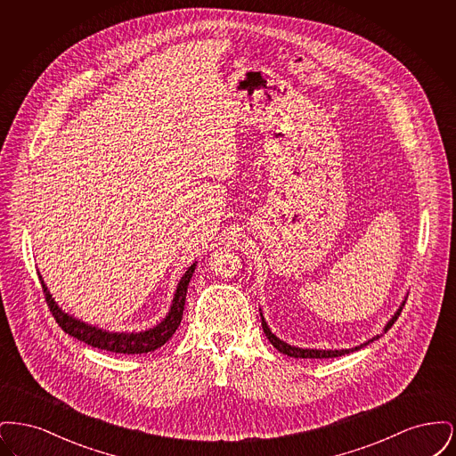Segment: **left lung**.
I'll return each instance as SVG.
<instances>
[{
	"label": "left lung",
	"mask_w": 456,
	"mask_h": 456,
	"mask_svg": "<svg viewBox=\"0 0 456 456\" xmlns=\"http://www.w3.org/2000/svg\"><path fill=\"white\" fill-rule=\"evenodd\" d=\"M403 305H405V304H402V307L395 313V316H393L390 322H388V325L385 326V331H388L391 326H393V323L398 320V316H400V313H402ZM261 326H263V331H265L266 338L272 342V346H273V347L277 348V350H281L282 354L289 355V357H297V359H330V357H340V355H346L348 352H354V350H359V348H362L364 346H369V342H372V340H378V338H379V335H378V337H374L372 340H369L366 344H362V346H359V347L355 348H346V350H316V348L292 347V346L285 344V342H282L281 338H277V337L270 331V328H268L266 323H265L263 314H261Z\"/></svg>",
	"instance_id": "left-lung-1"
}]
</instances>
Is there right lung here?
Listing matches in <instances>:
<instances>
[{
  "mask_svg": "<svg viewBox=\"0 0 456 456\" xmlns=\"http://www.w3.org/2000/svg\"><path fill=\"white\" fill-rule=\"evenodd\" d=\"M195 266L196 265L193 263L188 268V272L183 275L181 282L177 283L173 305H171V311L166 316V320L160 325L155 326L152 330L142 331V333H109V331L99 330L95 326L86 325L80 320L71 318L69 314H66L58 307V304L54 303V299L51 297L41 275H39V281L43 285V292L45 296V303L49 305V311L54 316L56 323L61 326V330L65 333L78 338L80 342H86L87 346H92V347L130 355V354L152 352L155 348L162 347L173 337L174 331L177 330V326L181 325V320H183V311H184V303H186V290H188L190 279L193 277Z\"/></svg>",
  "mask_w": 456,
  "mask_h": 456,
  "instance_id": "right-lung-1",
  "label": "right lung"
}]
</instances>
